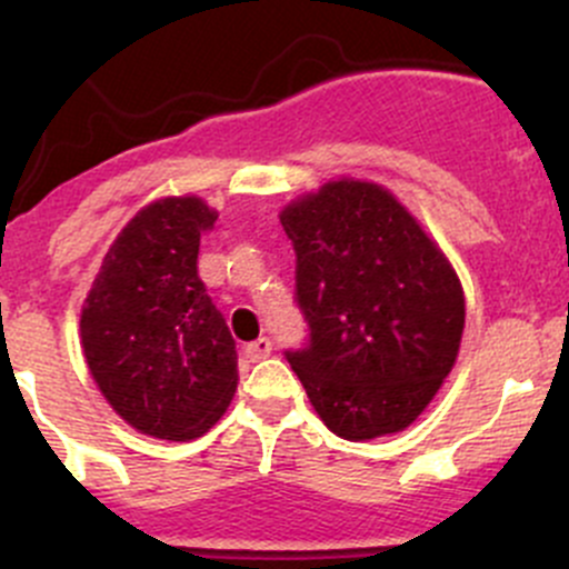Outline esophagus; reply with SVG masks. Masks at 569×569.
Segmentation results:
<instances>
[{
    "label": "esophagus",
    "mask_w": 569,
    "mask_h": 569,
    "mask_svg": "<svg viewBox=\"0 0 569 569\" xmlns=\"http://www.w3.org/2000/svg\"><path fill=\"white\" fill-rule=\"evenodd\" d=\"M269 352H272V341H269L267 336L256 338V341H250L248 347H244V355H248V360H252V363L269 358Z\"/></svg>",
    "instance_id": "esophagus-1"
}]
</instances>
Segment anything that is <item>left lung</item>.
<instances>
[{"label":"left lung","instance_id":"8db88e82","mask_svg":"<svg viewBox=\"0 0 569 569\" xmlns=\"http://www.w3.org/2000/svg\"><path fill=\"white\" fill-rule=\"evenodd\" d=\"M297 252L308 343L286 360L343 440L410 427L460 352L457 272L416 217L371 181H330L280 214Z\"/></svg>","mask_w":569,"mask_h":569}]
</instances>
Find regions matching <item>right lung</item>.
<instances>
[{
  "label": "right lung",
  "mask_w": 569,
  "mask_h": 569,
  "mask_svg": "<svg viewBox=\"0 0 569 569\" xmlns=\"http://www.w3.org/2000/svg\"><path fill=\"white\" fill-rule=\"evenodd\" d=\"M217 211L162 198L137 211L82 308V349L112 410L162 440L209 432L237 391V341L198 274Z\"/></svg>",
  "instance_id": "right-lung-1"
}]
</instances>
